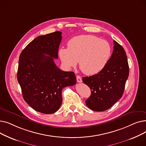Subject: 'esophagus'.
Returning a JSON list of instances; mask_svg holds the SVG:
<instances>
[{"label": "esophagus", "instance_id": "obj_1", "mask_svg": "<svg viewBox=\"0 0 146 146\" xmlns=\"http://www.w3.org/2000/svg\"><path fill=\"white\" fill-rule=\"evenodd\" d=\"M76 80H77V82L78 83H81L82 82V79L80 76H76Z\"/></svg>", "mask_w": 146, "mask_h": 146}]
</instances>
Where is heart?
Here are the masks:
<instances>
[{
    "label": "heart",
    "instance_id": "b5f03b06",
    "mask_svg": "<svg viewBox=\"0 0 146 146\" xmlns=\"http://www.w3.org/2000/svg\"><path fill=\"white\" fill-rule=\"evenodd\" d=\"M68 48L58 50L60 58L67 68L74 67L78 61L79 67L86 75H94L105 67L111 54L110 43L92 35L76 36L68 41Z\"/></svg>",
    "mask_w": 146,
    "mask_h": 146
}]
</instances>
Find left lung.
I'll return each mask as SVG.
<instances>
[{
    "label": "left lung",
    "instance_id": "left-lung-1",
    "mask_svg": "<svg viewBox=\"0 0 146 146\" xmlns=\"http://www.w3.org/2000/svg\"><path fill=\"white\" fill-rule=\"evenodd\" d=\"M113 50L105 67L98 73L83 77V82L91 90L86 101L87 106L95 111L110 109L123 95L129 75L126 52L122 46L113 41Z\"/></svg>",
    "mask_w": 146,
    "mask_h": 146
}]
</instances>
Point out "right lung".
Returning a JSON list of instances; mask_svg holds the SVG:
<instances>
[{
  "mask_svg": "<svg viewBox=\"0 0 146 146\" xmlns=\"http://www.w3.org/2000/svg\"><path fill=\"white\" fill-rule=\"evenodd\" d=\"M61 32L38 36L21 52L17 79L25 101L34 110L45 114L56 112L62 103V89L75 85L73 72L56 65Z\"/></svg>",
  "mask_w": 146,
  "mask_h": 146,
  "instance_id": "right-lung-1",
  "label": "right lung"
}]
</instances>
